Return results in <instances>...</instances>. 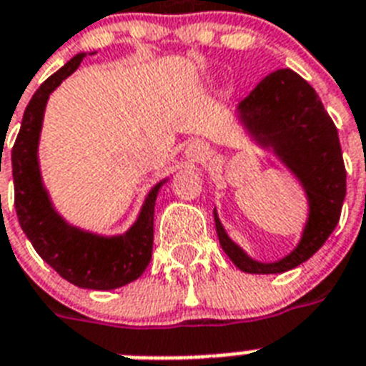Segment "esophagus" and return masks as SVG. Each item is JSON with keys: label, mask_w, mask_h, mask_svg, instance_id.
<instances>
[{"label": "esophagus", "mask_w": 366, "mask_h": 366, "mask_svg": "<svg viewBox=\"0 0 366 366\" xmlns=\"http://www.w3.org/2000/svg\"><path fill=\"white\" fill-rule=\"evenodd\" d=\"M186 156H188L189 159H193V162H203L204 157L209 156V147L203 144L201 141L189 142L188 148H186Z\"/></svg>", "instance_id": "1"}]
</instances>
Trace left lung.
I'll return each instance as SVG.
<instances>
[{
  "label": "left lung",
  "instance_id": "left-lung-1",
  "mask_svg": "<svg viewBox=\"0 0 366 366\" xmlns=\"http://www.w3.org/2000/svg\"><path fill=\"white\" fill-rule=\"evenodd\" d=\"M240 120L263 147L297 174L307 192L310 214L295 250L274 263H259L240 250L216 219L219 244L234 265L250 274L295 269L316 254L335 231L346 197V167L338 132L316 90L291 69L267 75L239 103Z\"/></svg>",
  "mask_w": 366,
  "mask_h": 366
}]
</instances>
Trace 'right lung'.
Instances as JSON below:
<instances>
[{
    "mask_svg": "<svg viewBox=\"0 0 366 366\" xmlns=\"http://www.w3.org/2000/svg\"><path fill=\"white\" fill-rule=\"evenodd\" d=\"M84 52L71 58L44 80L26 107L11 162L14 180V209L20 227L35 252L71 284L84 290H116L137 280L150 263L154 244V204L159 182L148 193L139 218L129 231L118 237L86 233L65 222L50 203L43 188L37 162V144L46 101L71 73Z\"/></svg>",
    "mask_w": 366,
    "mask_h": 366,
    "instance_id": "right-lung-1",
    "label": "right lung"
}]
</instances>
